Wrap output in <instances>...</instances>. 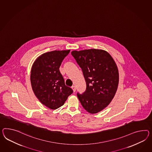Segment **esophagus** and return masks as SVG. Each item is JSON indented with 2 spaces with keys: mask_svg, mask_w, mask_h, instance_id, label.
Instances as JSON below:
<instances>
[{
  "mask_svg": "<svg viewBox=\"0 0 152 152\" xmlns=\"http://www.w3.org/2000/svg\"><path fill=\"white\" fill-rule=\"evenodd\" d=\"M72 89L73 90V91L75 92L76 91V88H75V86H72Z\"/></svg>",
  "mask_w": 152,
  "mask_h": 152,
  "instance_id": "esophagus-1",
  "label": "esophagus"
}]
</instances>
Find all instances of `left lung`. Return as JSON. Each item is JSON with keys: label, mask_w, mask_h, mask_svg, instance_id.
Here are the masks:
<instances>
[{"label": "left lung", "mask_w": 152, "mask_h": 152, "mask_svg": "<svg viewBox=\"0 0 152 152\" xmlns=\"http://www.w3.org/2000/svg\"><path fill=\"white\" fill-rule=\"evenodd\" d=\"M71 54L81 68L86 84L84 93H77L78 99L88 113H99L109 105L116 93L119 82L117 65L102 50L73 51Z\"/></svg>", "instance_id": "left-lung-1"}]
</instances>
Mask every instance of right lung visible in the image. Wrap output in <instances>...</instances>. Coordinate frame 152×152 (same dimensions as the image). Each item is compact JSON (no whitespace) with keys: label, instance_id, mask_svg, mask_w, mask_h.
<instances>
[{"label":"right lung","instance_id":"add662e5","mask_svg":"<svg viewBox=\"0 0 152 152\" xmlns=\"http://www.w3.org/2000/svg\"><path fill=\"white\" fill-rule=\"evenodd\" d=\"M70 50L53 51L39 56L31 68L32 89L39 101L49 109L64 105L73 90L65 85L59 68Z\"/></svg>","mask_w":152,"mask_h":152}]
</instances>
